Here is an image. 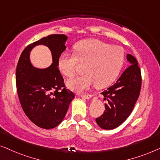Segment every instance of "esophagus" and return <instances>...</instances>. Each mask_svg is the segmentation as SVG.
Segmentation results:
<instances>
[{
    "instance_id": "esophagus-1",
    "label": "esophagus",
    "mask_w": 160,
    "mask_h": 160,
    "mask_svg": "<svg viewBox=\"0 0 160 160\" xmlns=\"http://www.w3.org/2000/svg\"><path fill=\"white\" fill-rule=\"evenodd\" d=\"M80 97L82 98H83L85 99H90L91 97H92V96L90 95V94H83V95H80Z\"/></svg>"
}]
</instances>
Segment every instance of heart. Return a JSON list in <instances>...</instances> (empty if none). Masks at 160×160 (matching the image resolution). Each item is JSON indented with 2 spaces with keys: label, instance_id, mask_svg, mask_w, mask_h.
Returning <instances> with one entry per match:
<instances>
[{
  "label": "heart",
  "instance_id": "b5f03b06",
  "mask_svg": "<svg viewBox=\"0 0 160 160\" xmlns=\"http://www.w3.org/2000/svg\"><path fill=\"white\" fill-rule=\"evenodd\" d=\"M74 54L63 52L58 59L61 73L70 78L75 72L78 61L86 63V74L67 80L70 89L82 92L95 84L97 88H105L118 78L125 60L123 48L112 46L98 39H86L74 45Z\"/></svg>",
  "mask_w": 160,
  "mask_h": 160
}]
</instances>
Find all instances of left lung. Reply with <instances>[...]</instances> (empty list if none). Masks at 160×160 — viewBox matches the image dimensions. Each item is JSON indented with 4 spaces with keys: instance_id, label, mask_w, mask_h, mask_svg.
I'll list each match as a JSON object with an SVG mask.
<instances>
[{
    "instance_id": "left-lung-1",
    "label": "left lung",
    "mask_w": 160,
    "mask_h": 160,
    "mask_svg": "<svg viewBox=\"0 0 160 160\" xmlns=\"http://www.w3.org/2000/svg\"><path fill=\"white\" fill-rule=\"evenodd\" d=\"M129 67L121 74L116 83L104 91L102 94L105 104L104 113L96 118L97 124L103 129H112L120 126L133 110L141 88V74L138 61L127 54Z\"/></svg>"
}]
</instances>
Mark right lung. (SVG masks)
Returning <instances> with one entry per match:
<instances>
[{
  "instance_id": "right-lung-1",
  "label": "right lung",
  "mask_w": 160,
  "mask_h": 160,
  "mask_svg": "<svg viewBox=\"0 0 160 160\" xmlns=\"http://www.w3.org/2000/svg\"><path fill=\"white\" fill-rule=\"evenodd\" d=\"M67 39L63 34H52L33 42L22 51L17 66L16 86L21 106L28 118L42 129L58 126L74 98V93L65 88L57 67ZM38 45L48 46L52 54L53 63L44 69L34 67L29 58L31 50Z\"/></svg>"
}]
</instances>
